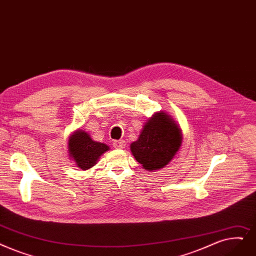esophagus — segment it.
Masks as SVG:
<instances>
[{"label": "esophagus", "mask_w": 256, "mask_h": 256, "mask_svg": "<svg viewBox=\"0 0 256 256\" xmlns=\"http://www.w3.org/2000/svg\"><path fill=\"white\" fill-rule=\"evenodd\" d=\"M124 140H115L113 142V146L115 148H124Z\"/></svg>", "instance_id": "1"}]
</instances>
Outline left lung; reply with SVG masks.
I'll use <instances>...</instances> for the list:
<instances>
[{"instance_id": "obj_1", "label": "left lung", "mask_w": 256, "mask_h": 256, "mask_svg": "<svg viewBox=\"0 0 256 256\" xmlns=\"http://www.w3.org/2000/svg\"><path fill=\"white\" fill-rule=\"evenodd\" d=\"M182 141L181 130L165 113H156L144 126L132 154L146 170H160L174 158Z\"/></svg>"}]
</instances>
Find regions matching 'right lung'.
Masks as SVG:
<instances>
[{
	"mask_svg": "<svg viewBox=\"0 0 256 256\" xmlns=\"http://www.w3.org/2000/svg\"><path fill=\"white\" fill-rule=\"evenodd\" d=\"M108 150L104 143L92 140L86 132L77 130L69 139V152L82 170L94 166L100 156Z\"/></svg>",
	"mask_w": 256,
	"mask_h": 256,
	"instance_id": "obj_1",
	"label": "right lung"
}]
</instances>
